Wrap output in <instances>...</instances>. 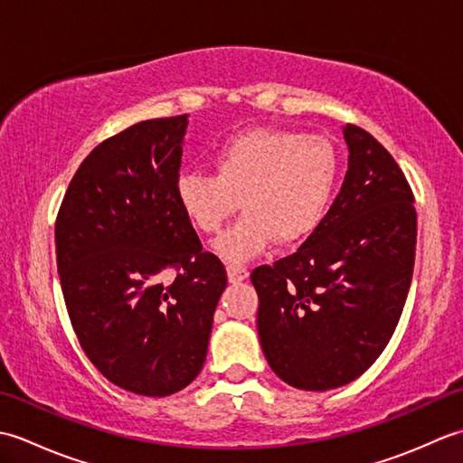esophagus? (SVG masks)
I'll return each instance as SVG.
<instances>
[{"label":"esophagus","instance_id":"1","mask_svg":"<svg viewBox=\"0 0 463 463\" xmlns=\"http://www.w3.org/2000/svg\"><path fill=\"white\" fill-rule=\"evenodd\" d=\"M226 272H229L231 282H241V280L249 279V269L244 267V264H239V262H231L229 267H226Z\"/></svg>","mask_w":463,"mask_h":463}]
</instances>
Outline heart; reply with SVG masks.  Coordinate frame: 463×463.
Returning <instances> with one entry per match:
<instances>
[{"label": "heart", "mask_w": 463, "mask_h": 463, "mask_svg": "<svg viewBox=\"0 0 463 463\" xmlns=\"http://www.w3.org/2000/svg\"><path fill=\"white\" fill-rule=\"evenodd\" d=\"M214 175H183L176 199L203 232H216L239 209L244 214L214 241L229 262L257 257L277 237L294 242L317 229L336 191L340 155L320 135L257 127L222 141Z\"/></svg>", "instance_id": "1"}]
</instances>
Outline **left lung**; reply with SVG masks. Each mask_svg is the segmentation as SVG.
<instances>
[{
	"label": "left lung",
	"instance_id": "1",
	"mask_svg": "<svg viewBox=\"0 0 463 463\" xmlns=\"http://www.w3.org/2000/svg\"><path fill=\"white\" fill-rule=\"evenodd\" d=\"M348 171L328 213L297 252L250 274L270 368L298 390L362 376L394 334L416 259L414 193L383 146L344 127Z\"/></svg>",
	"mask_w": 463,
	"mask_h": 463
}]
</instances>
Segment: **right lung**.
Returning <instances> with one entry per match:
<instances>
[{
  "mask_svg": "<svg viewBox=\"0 0 463 463\" xmlns=\"http://www.w3.org/2000/svg\"><path fill=\"white\" fill-rule=\"evenodd\" d=\"M186 115L131 125L87 155L55 221L57 270L87 358L163 398L199 376L224 264L176 199Z\"/></svg>",
  "mask_w": 463,
  "mask_h": 463,
  "instance_id": "1",
  "label": "right lung"
}]
</instances>
